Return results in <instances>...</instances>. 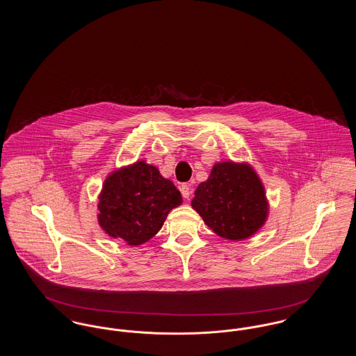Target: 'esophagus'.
<instances>
[{"mask_svg": "<svg viewBox=\"0 0 356 356\" xmlns=\"http://www.w3.org/2000/svg\"><path fill=\"white\" fill-rule=\"evenodd\" d=\"M180 189H181V193H183V196L186 197V199H189L191 197V195H192V191H193V188L191 184H181L180 186Z\"/></svg>", "mask_w": 356, "mask_h": 356, "instance_id": "obj_1", "label": "esophagus"}]
</instances>
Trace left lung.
Listing matches in <instances>:
<instances>
[{"mask_svg": "<svg viewBox=\"0 0 356 356\" xmlns=\"http://www.w3.org/2000/svg\"><path fill=\"white\" fill-rule=\"evenodd\" d=\"M192 208L219 236L244 240L267 220L264 186L248 164H215L208 180L196 188Z\"/></svg>", "mask_w": 356, "mask_h": 356, "instance_id": "obj_1", "label": "left lung"}]
</instances>
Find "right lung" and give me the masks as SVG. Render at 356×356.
Masks as SVG:
<instances>
[{
	"label": "right lung",
	"instance_id": "1",
	"mask_svg": "<svg viewBox=\"0 0 356 356\" xmlns=\"http://www.w3.org/2000/svg\"><path fill=\"white\" fill-rule=\"evenodd\" d=\"M99 200L100 227L128 245H140L152 238L170 211L183 203L175 184L145 161L111 173Z\"/></svg>",
	"mask_w": 356,
	"mask_h": 356
}]
</instances>
